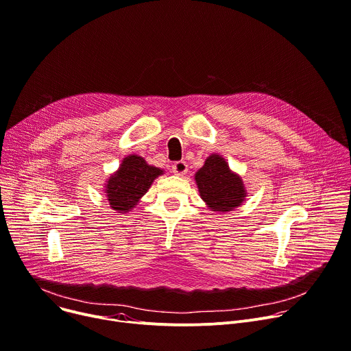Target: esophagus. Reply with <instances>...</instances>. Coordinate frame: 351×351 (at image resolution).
I'll use <instances>...</instances> for the list:
<instances>
[{
	"mask_svg": "<svg viewBox=\"0 0 351 351\" xmlns=\"http://www.w3.org/2000/svg\"><path fill=\"white\" fill-rule=\"evenodd\" d=\"M187 164L184 162V161H178V162H175L173 165H172V172L175 173V175H178V176H183V175H186L187 173Z\"/></svg>",
	"mask_w": 351,
	"mask_h": 351,
	"instance_id": "1",
	"label": "esophagus"
}]
</instances>
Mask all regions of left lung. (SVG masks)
Segmentation results:
<instances>
[{"label":"left lung","mask_w":351,"mask_h":351,"mask_svg":"<svg viewBox=\"0 0 351 351\" xmlns=\"http://www.w3.org/2000/svg\"><path fill=\"white\" fill-rule=\"evenodd\" d=\"M194 179L199 195L213 211L229 213L244 202L247 191L241 178L232 172L225 158L218 154H211L206 160Z\"/></svg>","instance_id":"obj_1"}]
</instances>
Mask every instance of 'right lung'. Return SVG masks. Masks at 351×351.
Instances as JSON below:
<instances>
[{
	"label": "right lung",
	"instance_id": "right-lung-1",
	"mask_svg": "<svg viewBox=\"0 0 351 351\" xmlns=\"http://www.w3.org/2000/svg\"><path fill=\"white\" fill-rule=\"evenodd\" d=\"M162 173V169L148 165L138 156L132 154L123 158L119 169L111 175L106 184V195L111 208L118 213H129Z\"/></svg>",
	"mask_w": 351,
	"mask_h": 351
}]
</instances>
